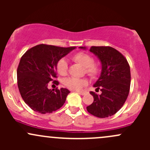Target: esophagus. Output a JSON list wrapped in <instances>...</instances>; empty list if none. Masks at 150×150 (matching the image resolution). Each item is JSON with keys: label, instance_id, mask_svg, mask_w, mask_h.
Listing matches in <instances>:
<instances>
[{"label": "esophagus", "instance_id": "34e87169", "mask_svg": "<svg viewBox=\"0 0 150 150\" xmlns=\"http://www.w3.org/2000/svg\"><path fill=\"white\" fill-rule=\"evenodd\" d=\"M78 93L81 95H86L88 93V91H78Z\"/></svg>", "mask_w": 150, "mask_h": 150}]
</instances>
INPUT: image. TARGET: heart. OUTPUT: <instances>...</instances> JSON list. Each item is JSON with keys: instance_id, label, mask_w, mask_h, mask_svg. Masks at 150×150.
Listing matches in <instances>:
<instances>
[{"instance_id": "1", "label": "heart", "mask_w": 150, "mask_h": 150, "mask_svg": "<svg viewBox=\"0 0 150 150\" xmlns=\"http://www.w3.org/2000/svg\"><path fill=\"white\" fill-rule=\"evenodd\" d=\"M72 59L78 64L85 67V72L91 78H96L100 74L102 67L100 63L93 62V58L91 55L84 52H78L74 54ZM56 69L59 75L65 76L68 72V63L65 59L59 60L56 65ZM88 84V81L86 78L78 79L75 78H68L64 81V85L71 90L80 91Z\"/></svg>"}]
</instances>
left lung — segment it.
Here are the masks:
<instances>
[{"label": "left lung", "instance_id": "obj_1", "mask_svg": "<svg viewBox=\"0 0 150 150\" xmlns=\"http://www.w3.org/2000/svg\"><path fill=\"white\" fill-rule=\"evenodd\" d=\"M90 51L102 63L101 75L93 85L102 93L91 91L93 102L86 109L96 117H108L119 111L126 101L131 85L130 66L125 57L112 47L91 46Z\"/></svg>", "mask_w": 150, "mask_h": 150}]
</instances>
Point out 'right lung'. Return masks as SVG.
<instances>
[{
    "label": "right lung",
    "instance_id": "obj_1",
    "mask_svg": "<svg viewBox=\"0 0 150 150\" xmlns=\"http://www.w3.org/2000/svg\"><path fill=\"white\" fill-rule=\"evenodd\" d=\"M75 47H59L40 44L24 54L17 68V84L21 96L35 112L46 114L63 106L69 91L48 88L50 81L57 85L56 65L57 62Z\"/></svg>",
    "mask_w": 150,
    "mask_h": 150
}]
</instances>
